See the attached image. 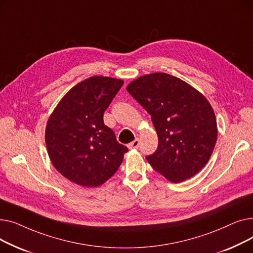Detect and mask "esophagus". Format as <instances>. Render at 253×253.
<instances>
[{"label": "esophagus", "instance_id": "esophagus-1", "mask_svg": "<svg viewBox=\"0 0 253 253\" xmlns=\"http://www.w3.org/2000/svg\"><path fill=\"white\" fill-rule=\"evenodd\" d=\"M138 145H139V140H138V138H135L133 141L128 143V148L129 149H137Z\"/></svg>", "mask_w": 253, "mask_h": 253}]
</instances>
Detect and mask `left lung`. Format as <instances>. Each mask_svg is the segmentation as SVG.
<instances>
[{
  "mask_svg": "<svg viewBox=\"0 0 253 253\" xmlns=\"http://www.w3.org/2000/svg\"><path fill=\"white\" fill-rule=\"evenodd\" d=\"M127 91L152 118L159 144L147 156L171 182H181L209 161L217 139L216 119L208 100L182 80L165 73L139 77Z\"/></svg>",
  "mask_w": 253,
  "mask_h": 253,
  "instance_id": "obj_1",
  "label": "left lung"
}]
</instances>
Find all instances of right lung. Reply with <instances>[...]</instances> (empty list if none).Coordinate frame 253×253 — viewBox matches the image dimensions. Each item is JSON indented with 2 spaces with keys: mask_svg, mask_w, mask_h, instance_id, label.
<instances>
[{
  "mask_svg": "<svg viewBox=\"0 0 253 253\" xmlns=\"http://www.w3.org/2000/svg\"><path fill=\"white\" fill-rule=\"evenodd\" d=\"M124 81L94 76L74 86L47 122L45 141L50 160L65 178L94 188L111 178L128 149L103 123V113Z\"/></svg>",
  "mask_w": 253,
  "mask_h": 253,
  "instance_id": "obj_1",
  "label": "right lung"
}]
</instances>
